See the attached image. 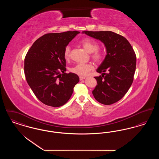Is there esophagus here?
Instances as JSON below:
<instances>
[{
	"label": "esophagus",
	"instance_id": "1",
	"mask_svg": "<svg viewBox=\"0 0 159 159\" xmlns=\"http://www.w3.org/2000/svg\"><path fill=\"white\" fill-rule=\"evenodd\" d=\"M80 80H82L83 79H86V77H83V76H80Z\"/></svg>",
	"mask_w": 159,
	"mask_h": 159
}]
</instances>
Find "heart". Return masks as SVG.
<instances>
[{
    "label": "heart",
    "mask_w": 159,
    "mask_h": 159,
    "mask_svg": "<svg viewBox=\"0 0 159 159\" xmlns=\"http://www.w3.org/2000/svg\"><path fill=\"white\" fill-rule=\"evenodd\" d=\"M85 50L89 53H91L92 58L97 62L102 61L106 57V52L103 50L98 49V43L93 39L84 38L80 42ZM64 57L66 60L70 58V47L66 46L64 50ZM93 67L91 64L79 63L76 64L75 67L71 69V71L79 76H88Z\"/></svg>",
    "instance_id": "b5f03b06"
}]
</instances>
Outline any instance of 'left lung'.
Returning a JSON list of instances; mask_svg holds the SVG:
<instances>
[{"mask_svg":"<svg viewBox=\"0 0 159 159\" xmlns=\"http://www.w3.org/2000/svg\"><path fill=\"white\" fill-rule=\"evenodd\" d=\"M86 34L101 40L106 46L107 55L95 77L97 85L92 91L99 102L111 105L121 99L134 80L136 69V55L128 40L111 31H84Z\"/></svg>","mask_w":159,"mask_h":159,"instance_id":"obj_1","label":"left lung"}]
</instances>
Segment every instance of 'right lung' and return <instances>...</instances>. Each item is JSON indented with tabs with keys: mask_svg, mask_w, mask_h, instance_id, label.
<instances>
[{
	"mask_svg": "<svg viewBox=\"0 0 159 159\" xmlns=\"http://www.w3.org/2000/svg\"><path fill=\"white\" fill-rule=\"evenodd\" d=\"M80 32L68 31L44 34L37 39L24 60V74L31 90L47 106L58 107L70 98L79 77L66 73L64 50Z\"/></svg>",
	"mask_w": 159,
	"mask_h": 159,
	"instance_id": "obj_1",
	"label": "right lung"
}]
</instances>
